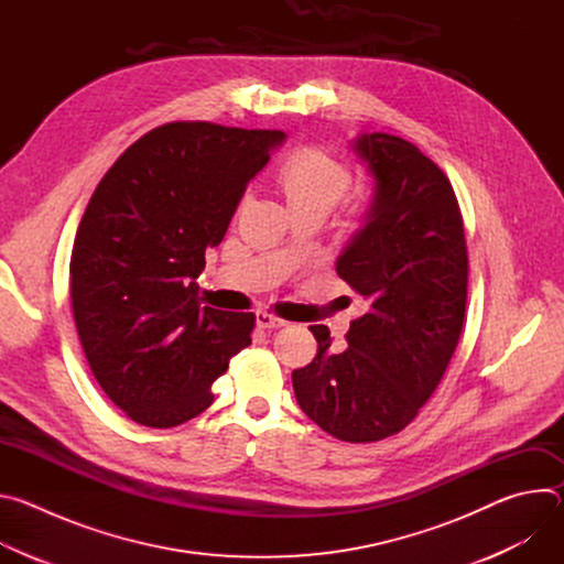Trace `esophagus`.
<instances>
[{"instance_id":"34e87169","label":"esophagus","mask_w":564,"mask_h":564,"mask_svg":"<svg viewBox=\"0 0 564 564\" xmlns=\"http://www.w3.org/2000/svg\"><path fill=\"white\" fill-rule=\"evenodd\" d=\"M257 324L261 328H265V330H274V328H283L285 321L274 316V314H270V312H257Z\"/></svg>"}]
</instances>
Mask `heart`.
Segmentation results:
<instances>
[{"label":"heart","instance_id":"1","mask_svg":"<svg viewBox=\"0 0 564 564\" xmlns=\"http://www.w3.org/2000/svg\"><path fill=\"white\" fill-rule=\"evenodd\" d=\"M352 172L341 158L314 147L299 149L279 172V185L290 209L333 212L346 196Z\"/></svg>","mask_w":564,"mask_h":564}]
</instances>
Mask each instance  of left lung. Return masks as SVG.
<instances>
[{"instance_id": "left-lung-1", "label": "left lung", "mask_w": 564, "mask_h": 564, "mask_svg": "<svg viewBox=\"0 0 564 564\" xmlns=\"http://www.w3.org/2000/svg\"><path fill=\"white\" fill-rule=\"evenodd\" d=\"M350 147L372 194L337 274L368 310L341 350L326 326H310L318 350L292 386L318 429L364 444L406 429L442 381L464 324L468 257L455 192L431 158L381 131Z\"/></svg>"}]
</instances>
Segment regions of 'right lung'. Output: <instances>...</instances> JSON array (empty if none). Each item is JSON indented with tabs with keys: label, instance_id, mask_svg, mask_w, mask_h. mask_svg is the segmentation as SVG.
Masks as SVG:
<instances>
[{
	"label": "right lung",
	"instance_id": "add662e5",
	"mask_svg": "<svg viewBox=\"0 0 564 564\" xmlns=\"http://www.w3.org/2000/svg\"><path fill=\"white\" fill-rule=\"evenodd\" d=\"M283 131L170 122L135 140L79 220L70 303L87 361L118 409L151 429L200 415L252 344L254 314L203 305L216 248Z\"/></svg>",
	"mask_w": 564,
	"mask_h": 564
}]
</instances>
